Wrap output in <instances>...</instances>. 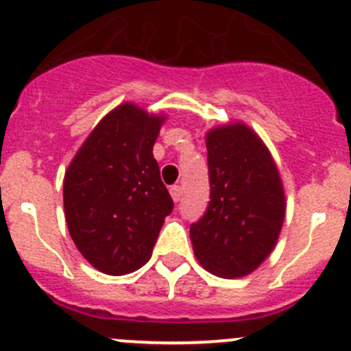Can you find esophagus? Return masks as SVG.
Masks as SVG:
<instances>
[{"mask_svg": "<svg viewBox=\"0 0 351 351\" xmlns=\"http://www.w3.org/2000/svg\"><path fill=\"white\" fill-rule=\"evenodd\" d=\"M169 193H171L173 200L180 202V198H182V195H183V190H182V186H180V185H173L171 189H169Z\"/></svg>", "mask_w": 351, "mask_h": 351, "instance_id": "obj_1", "label": "esophagus"}]
</instances>
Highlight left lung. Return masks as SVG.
I'll list each match as a JSON object with an SVG mask.
<instances>
[{"label": "left lung", "mask_w": 351, "mask_h": 351, "mask_svg": "<svg viewBox=\"0 0 351 351\" xmlns=\"http://www.w3.org/2000/svg\"><path fill=\"white\" fill-rule=\"evenodd\" d=\"M210 202L190 226L198 263L222 278L256 270L271 253L285 217L277 165L263 141L238 122L207 136Z\"/></svg>", "instance_id": "left-lung-1"}]
</instances>
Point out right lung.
Instances as JSON below:
<instances>
[{
	"label": "right lung",
	"instance_id": "add662e5",
	"mask_svg": "<svg viewBox=\"0 0 351 351\" xmlns=\"http://www.w3.org/2000/svg\"><path fill=\"white\" fill-rule=\"evenodd\" d=\"M165 117L122 104L91 130L64 176V212L80 253L107 275L151 258L173 200L153 146Z\"/></svg>",
	"mask_w": 351,
	"mask_h": 351
}]
</instances>
